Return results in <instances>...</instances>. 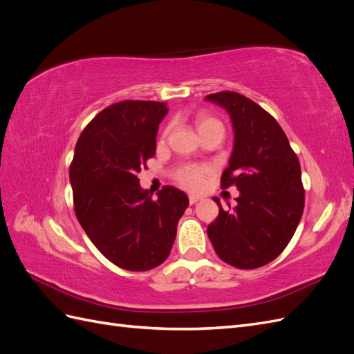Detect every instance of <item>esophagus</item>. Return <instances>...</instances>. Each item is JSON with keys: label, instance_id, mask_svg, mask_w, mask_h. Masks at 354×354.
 Returning a JSON list of instances; mask_svg holds the SVG:
<instances>
[{"label": "esophagus", "instance_id": "1", "mask_svg": "<svg viewBox=\"0 0 354 354\" xmlns=\"http://www.w3.org/2000/svg\"><path fill=\"white\" fill-rule=\"evenodd\" d=\"M198 201H201L199 196H195V195H190L189 196V203H190V205H194V203H196Z\"/></svg>", "mask_w": 354, "mask_h": 354}]
</instances>
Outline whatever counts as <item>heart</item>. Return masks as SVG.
Wrapping results in <instances>:
<instances>
[{"label":"heart","mask_w":354,"mask_h":354,"mask_svg":"<svg viewBox=\"0 0 354 354\" xmlns=\"http://www.w3.org/2000/svg\"><path fill=\"white\" fill-rule=\"evenodd\" d=\"M196 128L198 133H203V131H209V130H220L223 131V125L209 115L201 113L196 116ZM168 133V130L164 131L162 137H165ZM208 174V168L205 167H199V165H192V164H181L176 168L174 171V178L177 180V183L181 185L183 187L189 189V190H198L202 187L203 185V178L207 177Z\"/></svg>","instance_id":"b5f03b06"}]
</instances>
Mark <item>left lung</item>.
I'll use <instances>...</instances> for the list:
<instances>
[{
    "label": "left lung",
    "instance_id": "1",
    "mask_svg": "<svg viewBox=\"0 0 354 354\" xmlns=\"http://www.w3.org/2000/svg\"><path fill=\"white\" fill-rule=\"evenodd\" d=\"M230 116L234 140L221 187L236 186L238 205L207 232L217 255L238 269L273 261L294 236L303 216L304 189L298 158L281 125L261 106L234 91L208 94ZM230 207V205H229Z\"/></svg>",
    "mask_w": 354,
    "mask_h": 354
}]
</instances>
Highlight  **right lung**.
<instances>
[{
	"label": "right lung",
	"instance_id": "obj_1",
	"mask_svg": "<svg viewBox=\"0 0 354 354\" xmlns=\"http://www.w3.org/2000/svg\"><path fill=\"white\" fill-rule=\"evenodd\" d=\"M167 112L160 102L115 103L85 127L75 146L69 168L75 214L97 250L125 270L162 264L189 207L185 192L164 186L152 199L137 178L155 155Z\"/></svg>",
	"mask_w": 354,
	"mask_h": 354
}]
</instances>
